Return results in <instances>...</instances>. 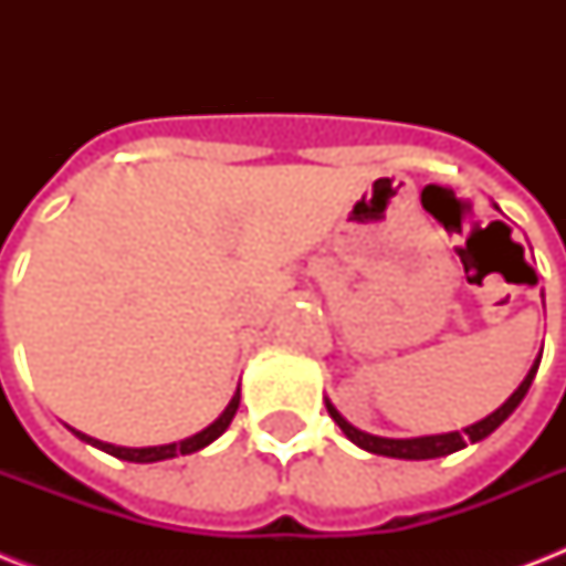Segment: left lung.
<instances>
[{"mask_svg": "<svg viewBox=\"0 0 566 566\" xmlns=\"http://www.w3.org/2000/svg\"><path fill=\"white\" fill-rule=\"evenodd\" d=\"M537 364H541V358H537L535 367L528 370V376L523 378V385H520L517 390H514V394L505 399V405H500V408H496L491 417H484V420H479L475 426H467L464 431H449V434H429V438H408V440L376 438V434H367V431H358L355 426H349V422H346L344 417H340V413H337L328 402H326V408H328V413H332V420L340 426V431H344L346 438L353 440V443H358L361 449H367V452H373V455L408 458V461H426V458L452 455V452H458V449H464L467 443H475V440L488 438L491 431H496L502 422L509 420L511 413H514V408L523 402V396L528 394L532 378H535V373H537Z\"/></svg>", "mask_w": 566, "mask_h": 566, "instance_id": "8db88e82", "label": "left lung"}]
</instances>
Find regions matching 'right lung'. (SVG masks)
<instances>
[{
    "label": "right lung",
    "mask_w": 566,
    "mask_h": 566,
    "mask_svg": "<svg viewBox=\"0 0 566 566\" xmlns=\"http://www.w3.org/2000/svg\"><path fill=\"white\" fill-rule=\"evenodd\" d=\"M238 405H240V390L234 394V399L229 402V408L217 417V420L208 426V429H202L199 434H193V438H185L179 440V443H167V447H146V449H126V447H114V443H102V440H93L87 438V434H82V431H75L78 438L87 440V443H93V447H99L102 452H108V455L114 458H123V461H135V464H153V461H164V458H176V455H190V452H199V449H205L208 443H213V440L220 438L222 431L229 429V422L234 420V413H238Z\"/></svg>",
    "instance_id": "obj_1"
}]
</instances>
